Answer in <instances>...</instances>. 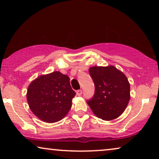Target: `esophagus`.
I'll return each instance as SVG.
<instances>
[{
  "label": "esophagus",
  "mask_w": 159,
  "mask_h": 159,
  "mask_svg": "<svg viewBox=\"0 0 159 159\" xmlns=\"http://www.w3.org/2000/svg\"><path fill=\"white\" fill-rule=\"evenodd\" d=\"M76 94L78 96H81L82 94V90H80V89H79V90L76 91Z\"/></svg>",
  "instance_id": "34e87169"
}]
</instances>
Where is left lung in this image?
<instances>
[{
    "mask_svg": "<svg viewBox=\"0 0 159 159\" xmlns=\"http://www.w3.org/2000/svg\"><path fill=\"white\" fill-rule=\"evenodd\" d=\"M95 86L94 94L86 102L96 116L104 120L119 117L129 100V84L127 77L114 66L89 68Z\"/></svg>",
    "mask_w": 159,
    "mask_h": 159,
    "instance_id": "obj_1",
    "label": "left lung"
}]
</instances>
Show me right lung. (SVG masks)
<instances>
[{
	"mask_svg": "<svg viewBox=\"0 0 159 159\" xmlns=\"http://www.w3.org/2000/svg\"><path fill=\"white\" fill-rule=\"evenodd\" d=\"M75 95L68 75L55 71L31 83L26 98L32 112L42 121L51 123L67 115Z\"/></svg>",
	"mask_w": 159,
	"mask_h": 159,
	"instance_id": "1",
	"label": "right lung"
}]
</instances>
